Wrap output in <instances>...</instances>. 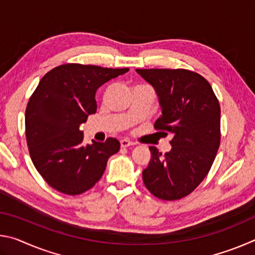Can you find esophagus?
I'll return each instance as SVG.
<instances>
[{
	"mask_svg": "<svg viewBox=\"0 0 255 255\" xmlns=\"http://www.w3.org/2000/svg\"><path fill=\"white\" fill-rule=\"evenodd\" d=\"M120 145H122V147H124V148H127V147H129V146H133L135 144L131 143L130 140L123 139V140H120Z\"/></svg>",
	"mask_w": 255,
	"mask_h": 255,
	"instance_id": "esophagus-1",
	"label": "esophagus"
}]
</instances>
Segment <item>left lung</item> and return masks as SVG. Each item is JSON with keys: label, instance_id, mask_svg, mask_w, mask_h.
<instances>
[{"label": "left lung", "instance_id": "obj_1", "mask_svg": "<svg viewBox=\"0 0 255 255\" xmlns=\"http://www.w3.org/2000/svg\"><path fill=\"white\" fill-rule=\"evenodd\" d=\"M154 88L162 116L159 132L172 136L170 152L154 146L143 171L145 187L163 200L191 193L208 174L221 141V107L208 81L187 70H136Z\"/></svg>", "mask_w": 255, "mask_h": 255}]
</instances>
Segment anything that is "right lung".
Masks as SVG:
<instances>
[{
    "label": "right lung",
    "instance_id": "obj_1",
    "mask_svg": "<svg viewBox=\"0 0 255 255\" xmlns=\"http://www.w3.org/2000/svg\"><path fill=\"white\" fill-rule=\"evenodd\" d=\"M128 71L65 64L40 80L25 110V136L34 167L57 191L74 196L91 189L119 150L116 138L84 144L80 125L96 114L98 89Z\"/></svg>",
    "mask_w": 255,
    "mask_h": 255
}]
</instances>
